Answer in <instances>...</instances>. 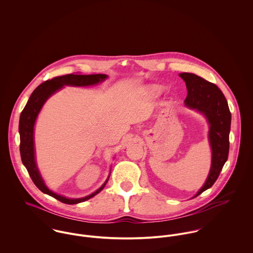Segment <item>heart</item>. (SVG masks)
Segmentation results:
<instances>
[{
    "label": "heart",
    "instance_id": "b5f03b06",
    "mask_svg": "<svg viewBox=\"0 0 253 253\" xmlns=\"http://www.w3.org/2000/svg\"><path fill=\"white\" fill-rule=\"evenodd\" d=\"M150 90H151L152 93L156 94V93H159V92L162 90V88H161L160 86H152V87L150 88Z\"/></svg>",
    "mask_w": 253,
    "mask_h": 253
}]
</instances>
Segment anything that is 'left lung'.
<instances>
[{
  "mask_svg": "<svg viewBox=\"0 0 253 253\" xmlns=\"http://www.w3.org/2000/svg\"><path fill=\"white\" fill-rule=\"evenodd\" d=\"M179 76L185 81L188 90L185 99L186 106L204 113L211 126V169L205 185L195 196L197 197L215 183L228 159L231 112L224 94L216 84L192 73H180Z\"/></svg>",
  "mask_w": 253,
  "mask_h": 253,
  "instance_id": "obj_1",
  "label": "left lung"
}]
</instances>
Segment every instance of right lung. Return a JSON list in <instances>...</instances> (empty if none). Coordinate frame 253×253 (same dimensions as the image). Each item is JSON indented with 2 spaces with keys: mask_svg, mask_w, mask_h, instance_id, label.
Instances as JSON below:
<instances>
[{
  "mask_svg": "<svg viewBox=\"0 0 253 253\" xmlns=\"http://www.w3.org/2000/svg\"><path fill=\"white\" fill-rule=\"evenodd\" d=\"M107 78L104 74H68L63 76H58L52 78L51 80H47L38 85L35 90L32 92L27 104L22 110L19 119V134H20V156L23 165L27 169V171L31 177L32 181L37 187L44 194L58 200L59 202L67 205H76L82 202H84L96 194H98L106 185L105 183L93 194L82 198V199H67L65 197L59 196L46 188L43 181L42 179L39 170L37 169L35 163V152H34V125L36 121L37 116L45 102V100L53 94L56 90L61 88L64 84L68 85H91L96 84L99 82L104 81Z\"/></svg>",
  "mask_w": 253,
  "mask_h": 253,
  "instance_id": "right-lung-1",
  "label": "right lung"
}]
</instances>
